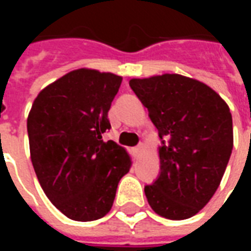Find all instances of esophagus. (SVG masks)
I'll return each mask as SVG.
<instances>
[{
    "instance_id": "34e87169",
    "label": "esophagus",
    "mask_w": 251,
    "mask_h": 251,
    "mask_svg": "<svg viewBox=\"0 0 251 251\" xmlns=\"http://www.w3.org/2000/svg\"><path fill=\"white\" fill-rule=\"evenodd\" d=\"M142 149H144V145H142V144H140L138 147L133 148V153H134V156H140L142 152Z\"/></svg>"
}]
</instances>
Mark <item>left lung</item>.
<instances>
[{"mask_svg": "<svg viewBox=\"0 0 251 251\" xmlns=\"http://www.w3.org/2000/svg\"><path fill=\"white\" fill-rule=\"evenodd\" d=\"M129 84L161 140V172L145 185L148 203L167 219H188L210 201L226 171L234 144L230 109L207 84L179 74Z\"/></svg>", "mask_w": 251, "mask_h": 251, "instance_id": "left-lung-1", "label": "left lung"}]
</instances>
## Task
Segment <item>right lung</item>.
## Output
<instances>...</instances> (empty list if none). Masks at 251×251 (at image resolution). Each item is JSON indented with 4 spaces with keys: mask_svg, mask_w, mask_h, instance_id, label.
Segmentation results:
<instances>
[{
    "mask_svg": "<svg viewBox=\"0 0 251 251\" xmlns=\"http://www.w3.org/2000/svg\"><path fill=\"white\" fill-rule=\"evenodd\" d=\"M122 77L79 68L43 88L28 115L30 160L41 188L72 221L90 222L113 207L131 160L114 141L109 113Z\"/></svg>",
    "mask_w": 251,
    "mask_h": 251,
    "instance_id": "add662e5",
    "label": "right lung"
}]
</instances>
